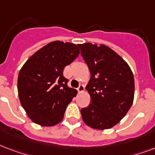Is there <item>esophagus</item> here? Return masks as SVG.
<instances>
[{
  "mask_svg": "<svg viewBox=\"0 0 155 155\" xmlns=\"http://www.w3.org/2000/svg\"><path fill=\"white\" fill-rule=\"evenodd\" d=\"M77 90L79 92H84V85H80L79 87L77 88Z\"/></svg>",
  "mask_w": 155,
  "mask_h": 155,
  "instance_id": "obj_1",
  "label": "esophagus"
}]
</instances>
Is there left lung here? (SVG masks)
I'll list each match as a JSON object with an SVG mask.
<instances>
[{
    "label": "left lung",
    "instance_id": "8db88e82",
    "mask_svg": "<svg viewBox=\"0 0 155 155\" xmlns=\"http://www.w3.org/2000/svg\"><path fill=\"white\" fill-rule=\"evenodd\" d=\"M91 78L86 89L91 104L80 110L84 122L92 129L107 130L116 125L132 106L134 78L130 66L105 45L79 44Z\"/></svg>",
    "mask_w": 155,
    "mask_h": 155
}]
</instances>
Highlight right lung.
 Wrapping results in <instances>:
<instances>
[{"mask_svg":"<svg viewBox=\"0 0 155 155\" xmlns=\"http://www.w3.org/2000/svg\"><path fill=\"white\" fill-rule=\"evenodd\" d=\"M79 54L78 45L54 41L35 52L21 68L18 96L33 122L53 126L63 120L67 106L77 94L68 86L63 71Z\"/></svg>","mask_w":155,"mask_h":155,"instance_id":"obj_1","label":"right lung"}]
</instances>
